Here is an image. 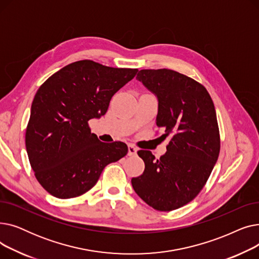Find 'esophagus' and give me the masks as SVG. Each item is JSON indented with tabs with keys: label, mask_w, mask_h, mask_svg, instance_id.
<instances>
[{
	"label": "esophagus",
	"mask_w": 259,
	"mask_h": 259,
	"mask_svg": "<svg viewBox=\"0 0 259 259\" xmlns=\"http://www.w3.org/2000/svg\"><path fill=\"white\" fill-rule=\"evenodd\" d=\"M137 152H138V149L135 148L133 145H129L128 146V155L129 156L137 155Z\"/></svg>",
	"instance_id": "1"
}]
</instances>
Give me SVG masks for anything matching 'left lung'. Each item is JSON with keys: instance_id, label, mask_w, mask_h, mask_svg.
Instances as JSON below:
<instances>
[{"instance_id": "8db88e82", "label": "left lung", "mask_w": 259, "mask_h": 259, "mask_svg": "<svg viewBox=\"0 0 259 259\" xmlns=\"http://www.w3.org/2000/svg\"><path fill=\"white\" fill-rule=\"evenodd\" d=\"M137 78L158 100L156 125L171 135L158 159L140 150L145 170L131 180L137 194L158 211H172L193 200L206 185L221 150L213 101L195 79L170 69H143Z\"/></svg>"}]
</instances>
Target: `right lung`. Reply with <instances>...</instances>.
Instances as JSON below:
<instances>
[{"mask_svg":"<svg viewBox=\"0 0 259 259\" xmlns=\"http://www.w3.org/2000/svg\"><path fill=\"white\" fill-rule=\"evenodd\" d=\"M138 69L90 60L65 66L36 91L26 128V150L37 182L54 197L86 193L104 168L128 153L125 143H103L88 121L100 118L111 98Z\"/></svg>","mask_w":259,"mask_h":259,"instance_id":"1","label":"right lung"}]
</instances>
